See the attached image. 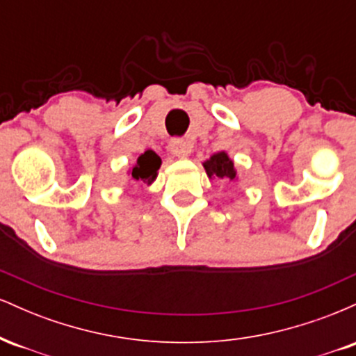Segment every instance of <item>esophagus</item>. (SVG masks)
<instances>
[{"label": "esophagus", "mask_w": 356, "mask_h": 356, "mask_svg": "<svg viewBox=\"0 0 356 356\" xmlns=\"http://www.w3.org/2000/svg\"><path fill=\"white\" fill-rule=\"evenodd\" d=\"M169 149L177 157H187L191 154L192 145L187 140H184V138H172L169 144Z\"/></svg>", "instance_id": "esophagus-1"}]
</instances>
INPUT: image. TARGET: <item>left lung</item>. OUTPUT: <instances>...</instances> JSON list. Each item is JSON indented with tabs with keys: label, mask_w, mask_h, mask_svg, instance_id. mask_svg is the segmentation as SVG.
<instances>
[{
	"label": "left lung",
	"mask_w": 356,
	"mask_h": 356,
	"mask_svg": "<svg viewBox=\"0 0 356 356\" xmlns=\"http://www.w3.org/2000/svg\"><path fill=\"white\" fill-rule=\"evenodd\" d=\"M204 169L209 177H218L222 181L231 182L236 179V170H234V162L227 157L226 152L214 154L209 161L204 162Z\"/></svg>",
	"instance_id": "8db88e82"
}]
</instances>
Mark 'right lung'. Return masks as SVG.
Returning a JSON list of instances; mask_svg holds the SVG:
<instances>
[{"instance_id":"obj_1","label":"right lung","mask_w":356,"mask_h":356,"mask_svg":"<svg viewBox=\"0 0 356 356\" xmlns=\"http://www.w3.org/2000/svg\"><path fill=\"white\" fill-rule=\"evenodd\" d=\"M162 161L154 150H147L137 159V164L132 167L130 174H132V179H136L138 182H154V179L157 177V170L161 167Z\"/></svg>"}]
</instances>
